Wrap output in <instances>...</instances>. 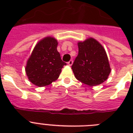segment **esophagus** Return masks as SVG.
<instances>
[{"instance_id":"esophagus-1","label":"esophagus","mask_w":133,"mask_h":133,"mask_svg":"<svg viewBox=\"0 0 133 133\" xmlns=\"http://www.w3.org/2000/svg\"><path fill=\"white\" fill-rule=\"evenodd\" d=\"M72 63H73V61H72V60H70V61H69V62H68V64H69V66L72 65Z\"/></svg>"}]
</instances>
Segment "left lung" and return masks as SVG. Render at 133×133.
<instances>
[{"label":"left lung","instance_id":"8db88e82","mask_svg":"<svg viewBox=\"0 0 133 133\" xmlns=\"http://www.w3.org/2000/svg\"><path fill=\"white\" fill-rule=\"evenodd\" d=\"M78 54L71 66L76 78L90 86L103 83L110 72L103 46L92 38L78 43Z\"/></svg>","mask_w":133,"mask_h":133}]
</instances>
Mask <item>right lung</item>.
I'll list each match as a JSON object with an SVG mask.
<instances>
[{"mask_svg":"<svg viewBox=\"0 0 133 133\" xmlns=\"http://www.w3.org/2000/svg\"><path fill=\"white\" fill-rule=\"evenodd\" d=\"M57 45L56 39L46 37L35 46L25 68L27 77L32 84L44 87L58 78L66 63L61 59Z\"/></svg>","mask_w":133,"mask_h":133,"instance_id":"add662e5","label":"right lung"}]
</instances>
